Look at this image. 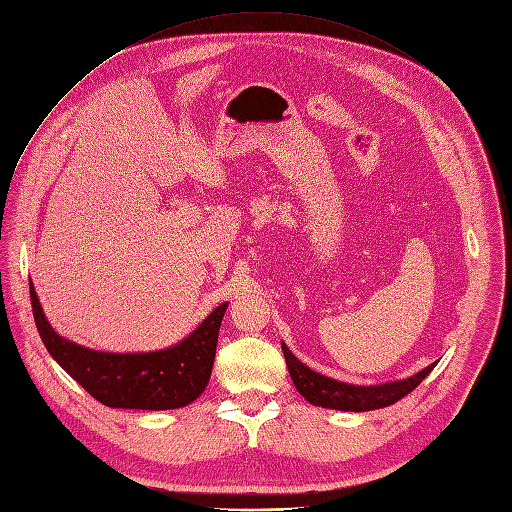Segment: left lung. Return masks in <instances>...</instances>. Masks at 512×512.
<instances>
[{
  "mask_svg": "<svg viewBox=\"0 0 512 512\" xmlns=\"http://www.w3.org/2000/svg\"><path fill=\"white\" fill-rule=\"evenodd\" d=\"M288 371L292 376V382L296 390L314 406L322 408H335V410H351V412H365V410H376L390 406L410 394L418 384H421L435 367L431 363L423 371H418L412 378L380 384V386H351L337 380H331L327 376H320L310 367H306L302 361L294 357V353L282 345Z\"/></svg>",
  "mask_w": 512,
  "mask_h": 512,
  "instance_id": "obj_1",
  "label": "left lung"
}]
</instances>
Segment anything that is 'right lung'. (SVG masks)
<instances>
[{
	"mask_svg": "<svg viewBox=\"0 0 512 512\" xmlns=\"http://www.w3.org/2000/svg\"><path fill=\"white\" fill-rule=\"evenodd\" d=\"M38 335L53 359L98 402L110 408L169 410L194 402L208 386L218 331L228 302L175 347L153 353H104L59 337L44 318L30 284Z\"/></svg>",
	"mask_w": 512,
	"mask_h": 512,
	"instance_id": "obj_1",
	"label": "right lung"
}]
</instances>
